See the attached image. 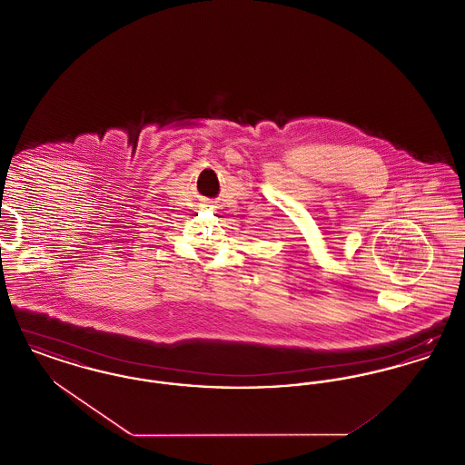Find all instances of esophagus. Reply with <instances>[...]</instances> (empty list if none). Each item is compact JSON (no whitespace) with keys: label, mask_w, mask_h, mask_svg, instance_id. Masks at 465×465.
<instances>
[{"label":"esophagus","mask_w":465,"mask_h":465,"mask_svg":"<svg viewBox=\"0 0 465 465\" xmlns=\"http://www.w3.org/2000/svg\"><path fill=\"white\" fill-rule=\"evenodd\" d=\"M207 207H213V205H207Z\"/></svg>","instance_id":"obj_1"}]
</instances>
